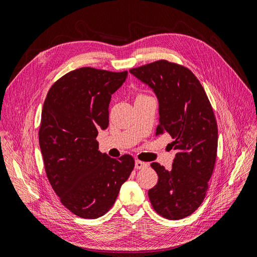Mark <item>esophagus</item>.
I'll return each mask as SVG.
<instances>
[{
  "label": "esophagus",
  "instance_id": "34e87169",
  "mask_svg": "<svg viewBox=\"0 0 257 257\" xmlns=\"http://www.w3.org/2000/svg\"><path fill=\"white\" fill-rule=\"evenodd\" d=\"M146 167H148V163L138 161V160L135 161V168L136 169H143V168H146Z\"/></svg>",
  "mask_w": 257,
  "mask_h": 257
}]
</instances>
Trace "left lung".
Instances as JSON below:
<instances>
[{"mask_svg":"<svg viewBox=\"0 0 257 257\" xmlns=\"http://www.w3.org/2000/svg\"><path fill=\"white\" fill-rule=\"evenodd\" d=\"M130 73L149 87L159 102L157 134L168 133L176 150L172 169L151 167L158 183L148 192L151 205L168 220L189 216L203 203L217 150V126L211 104L190 69L161 60Z\"/></svg>","mask_w":257,"mask_h":257,"instance_id":"8db88e82","label":"left lung"}]
</instances>
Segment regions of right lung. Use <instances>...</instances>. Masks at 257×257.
Masks as SVG:
<instances>
[{
  "label": "right lung",
  "instance_id": "add662e5",
  "mask_svg": "<svg viewBox=\"0 0 257 257\" xmlns=\"http://www.w3.org/2000/svg\"><path fill=\"white\" fill-rule=\"evenodd\" d=\"M127 72L82 67L64 75L45 99L40 147L52 189L69 211L96 219L118 197L135 162L131 155L111 159L98 151L99 130L109 124L111 95Z\"/></svg>",
  "mask_w": 257,
  "mask_h": 257
}]
</instances>
